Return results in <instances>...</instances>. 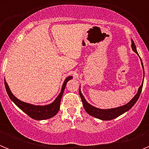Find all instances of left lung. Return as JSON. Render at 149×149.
<instances>
[{"mask_svg":"<svg viewBox=\"0 0 149 149\" xmlns=\"http://www.w3.org/2000/svg\"><path fill=\"white\" fill-rule=\"evenodd\" d=\"M131 40H132V39H131ZM131 42H132L131 43V48H132L133 51L138 54V52L137 51H136V45H135V44H134V41L132 40ZM140 60H141V59H140ZM141 64H142V66H143V64L142 60H141ZM143 71H144V68H143ZM143 86V83H142L141 86H139V89H138L137 93L135 95V96H134V98H133L131 101H129L127 104L123 105V106L119 107H116V108H112V109H106V110L97 108V107H95L89 104L87 101H86V100L85 99V98L84 97L82 93H81V89H79V93H80V96H81V100H82L83 105H84V109H85V110H86V113H87L88 114H89V115L95 117V118H97V119H101V120L107 121V120H111V119H115V118L119 116L120 115L123 114L124 113H125V112H127V110H130V109H131V107L135 104V103L136 102L138 98H139V95H140V93H141L142 92Z\"/></svg>","mask_w":149,"mask_h":149,"instance_id":"1","label":"left lung"}]
</instances>
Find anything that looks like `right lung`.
<instances>
[{"instance_id":"obj_1","label":"right lung","mask_w":149,"mask_h":149,"mask_svg":"<svg viewBox=\"0 0 149 149\" xmlns=\"http://www.w3.org/2000/svg\"><path fill=\"white\" fill-rule=\"evenodd\" d=\"M71 79H72V76H68L65 78V80L63 82V86H62L61 92L58 95V96L56 97V99L51 104L44 105V106L30 104L20 101L15 95H13V94L10 91V87L8 86L7 83L6 82L5 80L4 84L8 95L18 107H19L22 111L24 112L27 115H28L32 119H36V120H44V119L52 118L58 113L60 107V101H61V98L63 96V93H64V89H65V86H66L67 82Z\"/></svg>"}]
</instances>
